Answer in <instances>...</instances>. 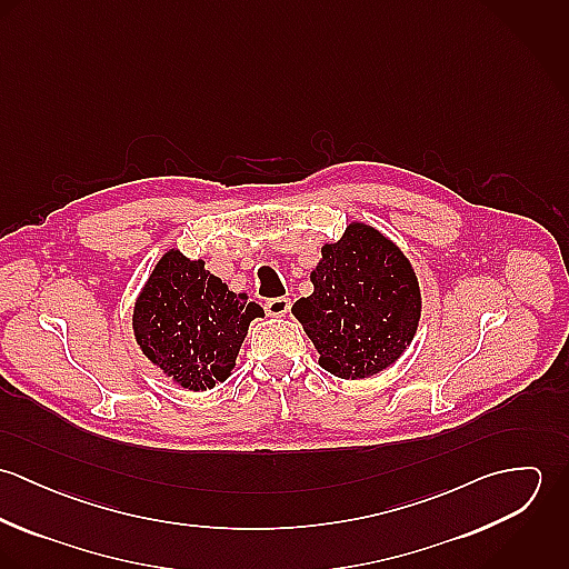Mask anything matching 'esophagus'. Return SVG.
<instances>
[{
    "label": "esophagus",
    "instance_id": "1",
    "mask_svg": "<svg viewBox=\"0 0 569 569\" xmlns=\"http://www.w3.org/2000/svg\"><path fill=\"white\" fill-rule=\"evenodd\" d=\"M289 309H291L289 298H271V300L264 302V311L271 318H282V316L289 313Z\"/></svg>",
    "mask_w": 569,
    "mask_h": 569
}]
</instances>
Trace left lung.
Returning <instances> with one entry per match:
<instances>
[{
	"instance_id": "left-lung-1",
	"label": "left lung",
	"mask_w": 569,
	"mask_h": 569,
	"mask_svg": "<svg viewBox=\"0 0 569 569\" xmlns=\"http://www.w3.org/2000/svg\"><path fill=\"white\" fill-rule=\"evenodd\" d=\"M311 282L293 316L330 375L366 379L403 355L420 320V289L403 251L381 232L350 223L322 247Z\"/></svg>"
}]
</instances>
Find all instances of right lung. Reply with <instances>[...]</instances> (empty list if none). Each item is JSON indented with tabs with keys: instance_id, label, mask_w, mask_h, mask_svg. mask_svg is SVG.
I'll use <instances>...</instances> for the list:
<instances>
[{
	"instance_id": "obj_1",
	"label": "right lung",
	"mask_w": 569,
	"mask_h": 569,
	"mask_svg": "<svg viewBox=\"0 0 569 569\" xmlns=\"http://www.w3.org/2000/svg\"><path fill=\"white\" fill-rule=\"evenodd\" d=\"M262 316L256 302L206 271L203 260L170 249L136 302L133 330L163 375L199 392L232 375L249 322Z\"/></svg>"
}]
</instances>
